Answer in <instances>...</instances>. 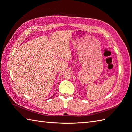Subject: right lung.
Listing matches in <instances>:
<instances>
[{"instance_id":"1","label":"right lung","mask_w":132,"mask_h":132,"mask_svg":"<svg viewBox=\"0 0 132 132\" xmlns=\"http://www.w3.org/2000/svg\"><path fill=\"white\" fill-rule=\"evenodd\" d=\"M54 95H55V94H54V95H53V96H52V97H50V98H52V97H53V96H54Z\"/></svg>"}]
</instances>
